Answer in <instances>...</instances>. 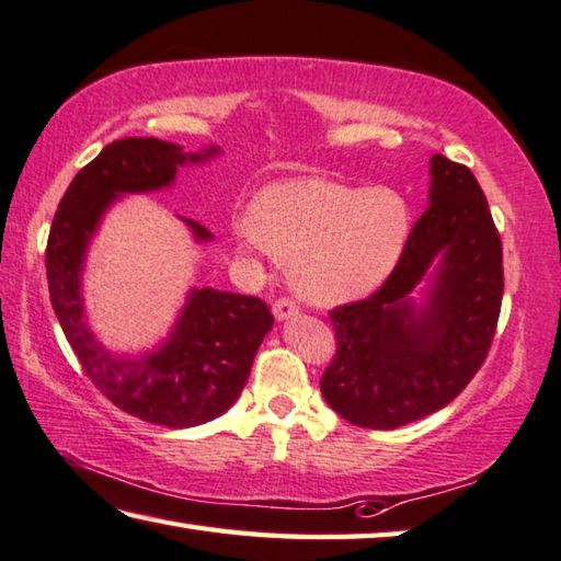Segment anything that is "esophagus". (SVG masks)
<instances>
[{
    "label": "esophagus",
    "instance_id": "esophagus-1",
    "mask_svg": "<svg viewBox=\"0 0 561 561\" xmlns=\"http://www.w3.org/2000/svg\"><path fill=\"white\" fill-rule=\"evenodd\" d=\"M272 313H274V319H277V321H287V319H291V316L299 313V304L289 299V297H282V299L274 301Z\"/></svg>",
    "mask_w": 561,
    "mask_h": 561
}]
</instances>
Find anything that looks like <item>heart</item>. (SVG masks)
I'll use <instances>...</instances> for the list:
<instances>
[{
	"label": "heart",
	"instance_id": "heart-1",
	"mask_svg": "<svg viewBox=\"0 0 561 561\" xmlns=\"http://www.w3.org/2000/svg\"><path fill=\"white\" fill-rule=\"evenodd\" d=\"M410 236V208L387 186L294 176L264 186L250 218L236 222L248 250L291 262L304 297L335 304L373 291L392 272Z\"/></svg>",
	"mask_w": 561,
	"mask_h": 561
}]
</instances>
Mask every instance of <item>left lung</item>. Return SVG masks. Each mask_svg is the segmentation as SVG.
I'll list each match as a JSON object with an SVG mask.
<instances>
[{
  "label": "left lung",
  "mask_w": 561,
  "mask_h": 561,
  "mask_svg": "<svg viewBox=\"0 0 561 561\" xmlns=\"http://www.w3.org/2000/svg\"><path fill=\"white\" fill-rule=\"evenodd\" d=\"M430 208L378 289L329 311L335 355L321 392L365 430H397L456 400L491 351L503 304V242L473 171L436 154ZM443 254L431 304L405 294Z\"/></svg>",
  "instance_id": "left-lung-1"
}]
</instances>
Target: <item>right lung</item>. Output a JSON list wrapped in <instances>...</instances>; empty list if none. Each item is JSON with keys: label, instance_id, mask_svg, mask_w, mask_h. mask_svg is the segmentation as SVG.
<instances>
[{"label": "right lung", "instance_id": "obj_1", "mask_svg": "<svg viewBox=\"0 0 561 561\" xmlns=\"http://www.w3.org/2000/svg\"><path fill=\"white\" fill-rule=\"evenodd\" d=\"M154 137L112 141L70 181L58 203L46 245L50 304L85 375L107 400L137 420L186 430L220 416L238 400L274 316L267 304L245 294L196 289L167 345L141 360L112 358L83 323L80 267L88 240L110 201L119 193L154 191L174 181L186 161H201ZM198 240L210 230L188 220Z\"/></svg>", "mask_w": 561, "mask_h": 561}]
</instances>
